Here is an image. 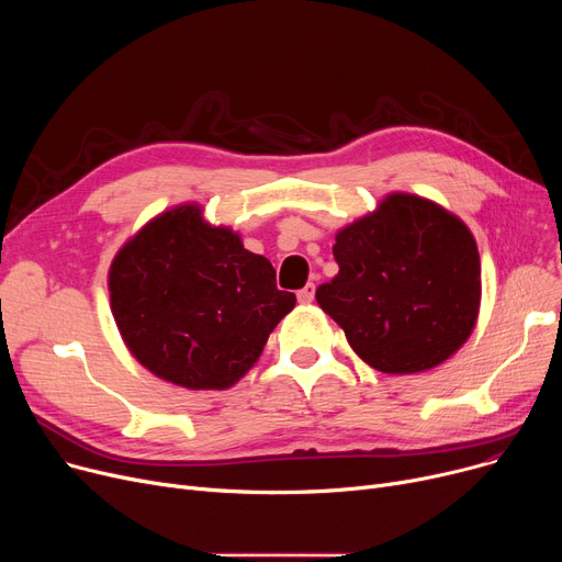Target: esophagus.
Here are the masks:
<instances>
[{"mask_svg":"<svg viewBox=\"0 0 562 562\" xmlns=\"http://www.w3.org/2000/svg\"><path fill=\"white\" fill-rule=\"evenodd\" d=\"M312 301H314V282H307V284L299 291V303L307 305V303H312Z\"/></svg>","mask_w":562,"mask_h":562,"instance_id":"obj_1","label":"esophagus"}]
</instances>
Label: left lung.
<instances>
[{
	"instance_id": "8db88e82",
	"label": "left lung",
	"mask_w": 562,
	"mask_h": 562,
	"mask_svg": "<svg viewBox=\"0 0 562 562\" xmlns=\"http://www.w3.org/2000/svg\"><path fill=\"white\" fill-rule=\"evenodd\" d=\"M339 273L316 289L350 348L382 373H419L469 339L481 257L469 227L439 204L394 193L337 234Z\"/></svg>"
}]
</instances>
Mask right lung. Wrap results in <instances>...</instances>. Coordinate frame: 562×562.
Listing matches in <instances>:
<instances>
[{
    "instance_id": "add662e5",
    "label": "right lung",
    "mask_w": 562,
    "mask_h": 562,
    "mask_svg": "<svg viewBox=\"0 0 562 562\" xmlns=\"http://www.w3.org/2000/svg\"><path fill=\"white\" fill-rule=\"evenodd\" d=\"M111 312L132 356L189 390H225L259 360L296 305L271 261L239 234L206 225L198 204L147 223L115 255Z\"/></svg>"
}]
</instances>
